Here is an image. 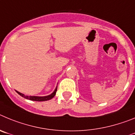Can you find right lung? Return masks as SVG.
<instances>
[{"mask_svg": "<svg viewBox=\"0 0 135 135\" xmlns=\"http://www.w3.org/2000/svg\"><path fill=\"white\" fill-rule=\"evenodd\" d=\"M56 91H57V87L55 89V90L50 95H48V96H44V97H37V96H27V95H25L23 93H20L19 91H17V93L18 94H19L21 96L23 97L25 99H30V100H32V101H37V102H43V101H47V100H50L52 98H53L54 97V95H56Z\"/></svg>", "mask_w": 135, "mask_h": 135, "instance_id": "right-lung-1", "label": "right lung"}]
</instances>
